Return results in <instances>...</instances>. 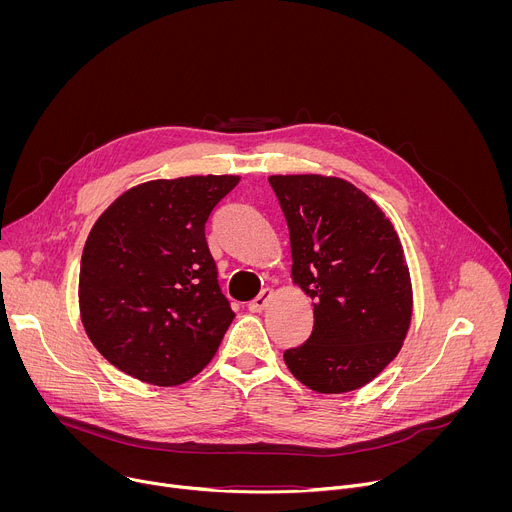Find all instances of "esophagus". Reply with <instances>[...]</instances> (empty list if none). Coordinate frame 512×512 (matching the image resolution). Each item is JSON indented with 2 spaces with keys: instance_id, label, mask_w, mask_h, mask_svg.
Wrapping results in <instances>:
<instances>
[{
  "instance_id": "esophagus-1",
  "label": "esophagus",
  "mask_w": 512,
  "mask_h": 512,
  "mask_svg": "<svg viewBox=\"0 0 512 512\" xmlns=\"http://www.w3.org/2000/svg\"><path fill=\"white\" fill-rule=\"evenodd\" d=\"M271 298H273V289H269V287L261 289V294H259L255 300L249 302V310H251V312H261V310H265Z\"/></svg>"
}]
</instances>
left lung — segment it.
Returning a JSON list of instances; mask_svg holds the SVG:
<instances>
[{
	"mask_svg": "<svg viewBox=\"0 0 512 512\" xmlns=\"http://www.w3.org/2000/svg\"><path fill=\"white\" fill-rule=\"evenodd\" d=\"M289 229L291 279L314 302L310 338L283 352L316 393L371 383L399 354L411 324V277L385 212L342 178L269 176Z\"/></svg>",
	"mask_w": 512,
	"mask_h": 512,
	"instance_id": "1",
	"label": "left lung"
}]
</instances>
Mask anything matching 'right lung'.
Masks as SVG:
<instances>
[{
    "instance_id": "obj_1",
    "label": "right lung",
    "mask_w": 512,
    "mask_h": 512,
    "mask_svg": "<svg viewBox=\"0 0 512 512\" xmlns=\"http://www.w3.org/2000/svg\"><path fill=\"white\" fill-rule=\"evenodd\" d=\"M239 176L152 180L123 192L83 249L79 306L95 348L133 379L174 387L216 354L235 312L204 227Z\"/></svg>"
}]
</instances>
